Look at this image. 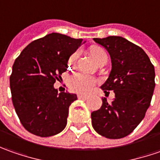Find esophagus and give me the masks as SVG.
Returning a JSON list of instances; mask_svg holds the SVG:
<instances>
[{
	"label": "esophagus",
	"instance_id": "34e87169",
	"mask_svg": "<svg viewBox=\"0 0 160 160\" xmlns=\"http://www.w3.org/2000/svg\"><path fill=\"white\" fill-rule=\"evenodd\" d=\"M78 98L80 99V100H84V101H86V100H88V99L89 98V97H88V96H83V95H79V96H78Z\"/></svg>",
	"mask_w": 160,
	"mask_h": 160
}]
</instances>
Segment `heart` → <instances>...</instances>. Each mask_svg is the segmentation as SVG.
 Returning a JSON list of instances; mask_svg holds the SVG:
<instances>
[{"label": "heart", "mask_w": 160, "mask_h": 160, "mask_svg": "<svg viewBox=\"0 0 160 160\" xmlns=\"http://www.w3.org/2000/svg\"><path fill=\"white\" fill-rule=\"evenodd\" d=\"M79 51H75L72 53L69 58V65H72L76 62L77 58L79 57ZM91 56L94 58V59L99 62L102 58H107V54L105 52V50L101 47L98 46H94L90 48ZM97 80L91 76V75L86 74L82 72H75L74 74H72L69 78L68 80V86H69L70 90L77 93V94H82L86 95L88 94L94 87L97 85Z\"/></svg>", "instance_id": "b5f03b06"}]
</instances>
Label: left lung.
I'll return each instance as SVG.
<instances>
[{"label":"left lung","instance_id":"8db88e82","mask_svg":"<svg viewBox=\"0 0 160 160\" xmlns=\"http://www.w3.org/2000/svg\"><path fill=\"white\" fill-rule=\"evenodd\" d=\"M112 58V72L101 87L105 95L113 90L114 100L102 99L101 108L91 113L92 126L99 135L119 139L131 134L151 104L155 88V71L143 49L125 38H94Z\"/></svg>","mask_w":160,"mask_h":160}]
</instances>
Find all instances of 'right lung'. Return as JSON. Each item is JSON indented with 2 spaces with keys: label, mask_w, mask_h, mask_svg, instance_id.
<instances>
[{
  "label": "right lung",
  "mask_w": 160,
  "mask_h": 160,
  "mask_svg": "<svg viewBox=\"0 0 160 160\" xmlns=\"http://www.w3.org/2000/svg\"><path fill=\"white\" fill-rule=\"evenodd\" d=\"M82 39L52 32L31 42L16 58L9 77L11 98L21 124L33 135L48 137L63 131L77 96L54 88L67 70L70 56Z\"/></svg>",
  "instance_id": "right-lung-1"
}]
</instances>
